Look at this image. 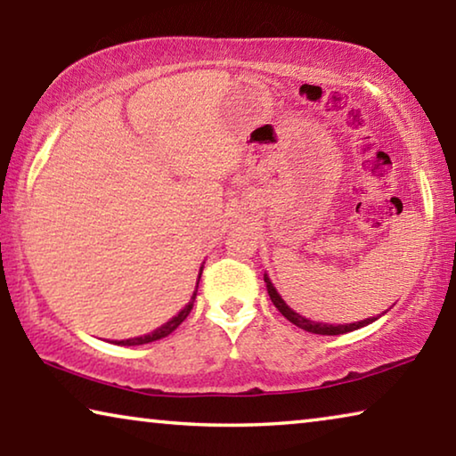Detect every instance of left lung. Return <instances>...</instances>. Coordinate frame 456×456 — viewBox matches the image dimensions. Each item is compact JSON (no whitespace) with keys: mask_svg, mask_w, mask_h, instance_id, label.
I'll return each mask as SVG.
<instances>
[{"mask_svg":"<svg viewBox=\"0 0 456 456\" xmlns=\"http://www.w3.org/2000/svg\"><path fill=\"white\" fill-rule=\"evenodd\" d=\"M264 280H265V285H267V293L269 297H272L273 305L277 307V310L281 312L283 318H288L291 323H296L297 328H302L305 331H312V334H320V336H339V334H348V331H354V330H360L368 326V323L376 322L378 318H368V320H362V322H354V323H338V326H334V323H322V322H312L304 318V315H299L291 310V307L283 302L280 293H277V289L273 288L272 280H269L267 273H264Z\"/></svg>","mask_w":456,"mask_h":456,"instance_id":"left-lung-1","label":"left lung"}]
</instances>
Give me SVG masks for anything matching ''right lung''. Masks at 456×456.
<instances>
[{
	"label": "right lung",
	"mask_w": 456,
	"mask_h": 456,
	"mask_svg": "<svg viewBox=\"0 0 456 456\" xmlns=\"http://www.w3.org/2000/svg\"><path fill=\"white\" fill-rule=\"evenodd\" d=\"M200 273H203V267H200L199 272V280H200ZM199 280H197V285H195V291H192V297L191 302L183 307V310L175 315L173 320H168L165 326L157 328L154 331H151V334L146 336H141V338H130V339H120V342H117L118 346H141V344H149V342H157V339H163L167 338L168 334H173V331L181 326V323L187 320V315L191 314L192 310V304H195V297H197V288H199Z\"/></svg>",
	"instance_id": "right-lung-1"
}]
</instances>
